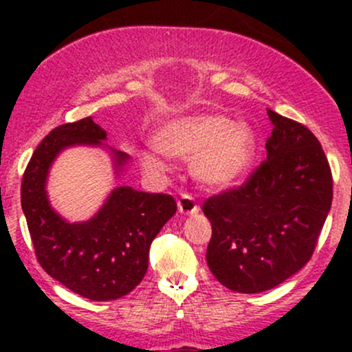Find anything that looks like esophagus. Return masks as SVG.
Segmentation results:
<instances>
[{"mask_svg":"<svg viewBox=\"0 0 352 352\" xmlns=\"http://www.w3.org/2000/svg\"><path fill=\"white\" fill-rule=\"evenodd\" d=\"M177 206H179V212L184 216L196 214V212H199V204L190 194H182V197L179 199Z\"/></svg>","mask_w":352,"mask_h":352,"instance_id":"1","label":"esophagus"}]
</instances>
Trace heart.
Returning a JSON list of instances; mask_svg holds the SVG:
<instances>
[{
	"label": "heart",
	"instance_id": "1",
	"mask_svg": "<svg viewBox=\"0 0 352 352\" xmlns=\"http://www.w3.org/2000/svg\"><path fill=\"white\" fill-rule=\"evenodd\" d=\"M156 150L179 160H192V173L201 184L223 187L235 182L255 153L254 131L221 113L180 117L162 124L153 134ZM144 168L165 172L166 163L156 151L141 155Z\"/></svg>",
	"mask_w": 352,
	"mask_h": 352
}]
</instances>
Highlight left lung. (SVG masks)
Here are the masks:
<instances>
[{"mask_svg": "<svg viewBox=\"0 0 352 352\" xmlns=\"http://www.w3.org/2000/svg\"><path fill=\"white\" fill-rule=\"evenodd\" d=\"M267 160L236 189L206 199L211 221L206 261L232 291L262 293L285 283L314 255L332 204V172L315 134L267 110Z\"/></svg>", "mask_w": 352, "mask_h": 352, "instance_id": "1", "label": "left lung"}]
</instances>
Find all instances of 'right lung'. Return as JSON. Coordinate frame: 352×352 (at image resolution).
I'll use <instances>...</instances> for the list:
<instances>
[{"label":"right lung","instance_id":"obj_1","mask_svg":"<svg viewBox=\"0 0 352 352\" xmlns=\"http://www.w3.org/2000/svg\"><path fill=\"white\" fill-rule=\"evenodd\" d=\"M107 133L91 117L52 129L32 155L22 179V209L38 264L56 281L94 301L131 293L148 271L150 245L175 214L168 194L117 187L88 221L67 223L51 208L47 173L56 156L74 144H98ZM116 173L129 156L110 150Z\"/></svg>","mask_w":352,"mask_h":352}]
</instances>
